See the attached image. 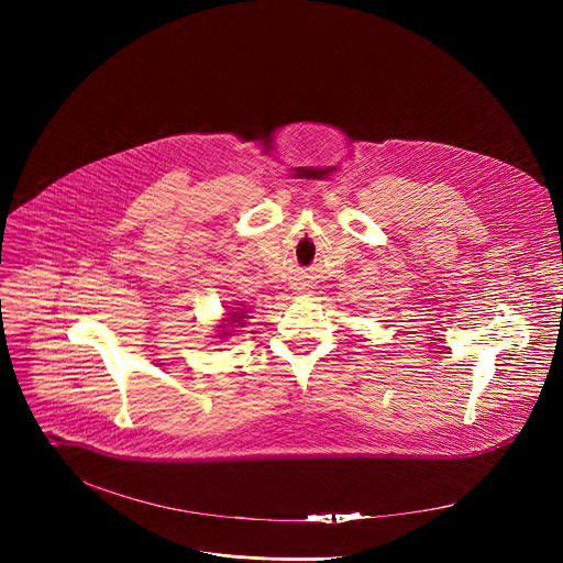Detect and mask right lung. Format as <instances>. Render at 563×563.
<instances>
[{"instance_id": "add662e5", "label": "right lung", "mask_w": 563, "mask_h": 563, "mask_svg": "<svg viewBox=\"0 0 563 563\" xmlns=\"http://www.w3.org/2000/svg\"><path fill=\"white\" fill-rule=\"evenodd\" d=\"M244 317H246V314H244V312H242V310H240V312H230V317H228V319H225V321H228V323H223V327H221V329H225V327H232V323H240V327H242V321H244ZM219 335H230V333H225V331H221V333H219Z\"/></svg>"}]
</instances>
